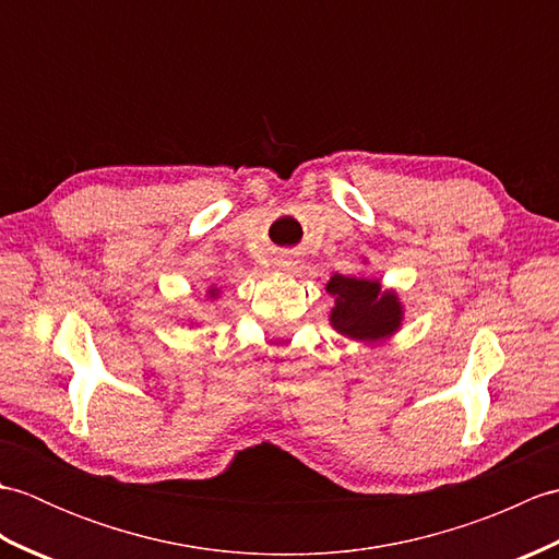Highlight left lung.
Returning a JSON list of instances; mask_svg holds the SVG:
<instances>
[{
	"instance_id": "1",
	"label": "left lung",
	"mask_w": 559,
	"mask_h": 559,
	"mask_svg": "<svg viewBox=\"0 0 559 559\" xmlns=\"http://www.w3.org/2000/svg\"><path fill=\"white\" fill-rule=\"evenodd\" d=\"M326 290L336 298L331 324L336 331L358 341H377L389 336L401 324V305L394 293H379L377 281L336 276Z\"/></svg>"
}]
</instances>
